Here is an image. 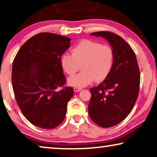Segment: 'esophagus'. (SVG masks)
Wrapping results in <instances>:
<instances>
[{"mask_svg": "<svg viewBox=\"0 0 157 157\" xmlns=\"http://www.w3.org/2000/svg\"><path fill=\"white\" fill-rule=\"evenodd\" d=\"M82 89L80 88V87H77V86H75L74 87V91L75 92H79V91H81Z\"/></svg>", "mask_w": 157, "mask_h": 157, "instance_id": "1", "label": "esophagus"}]
</instances>
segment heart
I'll use <instances>...</instances> for the list:
<instances>
[{
  "label": "heart",
  "instance_id": "b5f03b06",
  "mask_svg": "<svg viewBox=\"0 0 157 157\" xmlns=\"http://www.w3.org/2000/svg\"><path fill=\"white\" fill-rule=\"evenodd\" d=\"M71 52L63 55L60 61L63 71L70 76L74 75L81 65L82 72L68 79L71 86L82 88L95 79L104 80L113 69L115 53L107 44L83 39L72 47Z\"/></svg>",
  "mask_w": 157,
  "mask_h": 157
}]
</instances>
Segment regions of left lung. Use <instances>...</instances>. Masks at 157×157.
Listing matches in <instances>:
<instances>
[{
    "instance_id": "obj_1",
    "label": "left lung",
    "mask_w": 157,
    "mask_h": 157,
    "mask_svg": "<svg viewBox=\"0 0 157 157\" xmlns=\"http://www.w3.org/2000/svg\"><path fill=\"white\" fill-rule=\"evenodd\" d=\"M108 41L115 53L113 69L92 94L89 115L97 125L112 127L120 123L132 111L139 94L140 74L136 56L130 46L118 35L108 31L91 33Z\"/></svg>"
}]
</instances>
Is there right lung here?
Returning <instances> with one entry per match:
<instances>
[{
	"mask_svg": "<svg viewBox=\"0 0 157 157\" xmlns=\"http://www.w3.org/2000/svg\"><path fill=\"white\" fill-rule=\"evenodd\" d=\"M70 41L67 36L41 32L28 39L14 58L11 78L16 101L25 118L43 129L63 121L73 96V88L64 86L60 62Z\"/></svg>",
	"mask_w": 157,
	"mask_h": 157,
	"instance_id": "obj_1",
	"label": "right lung"
}]
</instances>
